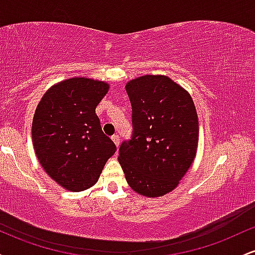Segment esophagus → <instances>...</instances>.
<instances>
[{
	"mask_svg": "<svg viewBox=\"0 0 255 255\" xmlns=\"http://www.w3.org/2000/svg\"><path fill=\"white\" fill-rule=\"evenodd\" d=\"M111 140H113L114 144L116 145V147H119V145H120V137H119V135H113V136H111Z\"/></svg>",
	"mask_w": 255,
	"mask_h": 255,
	"instance_id": "1",
	"label": "esophagus"
}]
</instances>
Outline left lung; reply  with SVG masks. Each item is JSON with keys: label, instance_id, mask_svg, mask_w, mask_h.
I'll return each instance as SVG.
<instances>
[{"label": "left lung", "instance_id": "8db88e82", "mask_svg": "<svg viewBox=\"0 0 255 255\" xmlns=\"http://www.w3.org/2000/svg\"><path fill=\"white\" fill-rule=\"evenodd\" d=\"M133 133L119 162L134 192L162 197L177 187L197 154L199 122L188 92L165 75H144L126 85Z\"/></svg>", "mask_w": 255, "mask_h": 255}]
</instances>
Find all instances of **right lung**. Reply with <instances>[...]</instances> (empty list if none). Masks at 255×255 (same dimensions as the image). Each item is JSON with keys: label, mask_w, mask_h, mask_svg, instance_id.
Listing matches in <instances>:
<instances>
[{"label": "right lung", "mask_w": 255, "mask_h": 255, "mask_svg": "<svg viewBox=\"0 0 255 255\" xmlns=\"http://www.w3.org/2000/svg\"><path fill=\"white\" fill-rule=\"evenodd\" d=\"M109 85L87 78L61 81L44 93L32 122V141L40 165L71 192L98 181L116 146L103 133L96 108Z\"/></svg>", "instance_id": "add662e5"}]
</instances>
